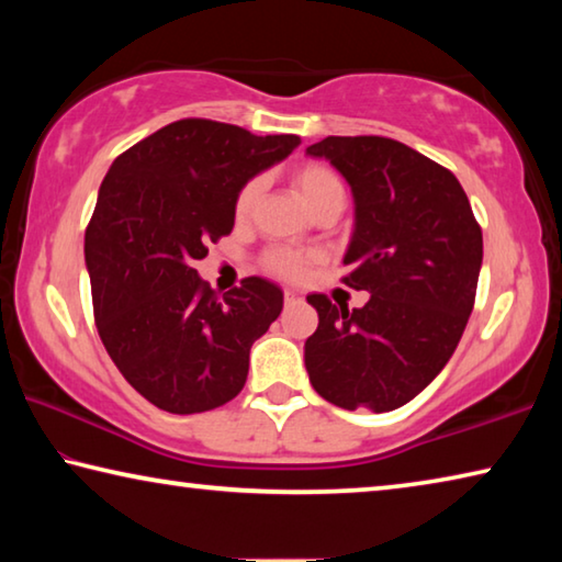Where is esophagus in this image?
<instances>
[{"label":"esophagus","instance_id":"1","mask_svg":"<svg viewBox=\"0 0 562 562\" xmlns=\"http://www.w3.org/2000/svg\"><path fill=\"white\" fill-rule=\"evenodd\" d=\"M302 302V294L294 292V290H284V307H292V304Z\"/></svg>","mask_w":562,"mask_h":562}]
</instances>
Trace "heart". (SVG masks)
Wrapping results in <instances>:
<instances>
[{
	"mask_svg": "<svg viewBox=\"0 0 562 562\" xmlns=\"http://www.w3.org/2000/svg\"><path fill=\"white\" fill-rule=\"evenodd\" d=\"M292 186L297 195L307 203L310 211H315L322 203L341 198L345 201V186H341L339 176L325 164H302L292 170ZM262 178H250L247 183L237 190L235 195V217L237 221H247L258 207L262 198ZM322 260V255L315 250H292V247H274V250L265 252L262 265L265 270L272 272L274 278H282L288 282H300L310 274V270Z\"/></svg>",
	"mask_w": 562,
	"mask_h": 562,
	"instance_id": "heart-1",
	"label": "heart"
}]
</instances>
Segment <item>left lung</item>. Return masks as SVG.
<instances>
[{"mask_svg":"<svg viewBox=\"0 0 562 562\" xmlns=\"http://www.w3.org/2000/svg\"><path fill=\"white\" fill-rule=\"evenodd\" d=\"M351 186L345 284L359 310L310 294L317 331L304 367L329 404L382 414L424 392L459 347L475 302L483 235L449 168L384 136H327L307 148Z\"/></svg>","mask_w":562,"mask_h":562,"instance_id":"left-lung-1","label":"left lung"}]
</instances>
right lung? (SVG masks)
I'll return each instance as SVG.
<instances>
[{"instance_id": "add662e5", "label": "right lung", "mask_w": 562, "mask_h": 562, "mask_svg": "<svg viewBox=\"0 0 562 562\" xmlns=\"http://www.w3.org/2000/svg\"><path fill=\"white\" fill-rule=\"evenodd\" d=\"M297 146L292 133L183 119L103 178L83 240L93 319L123 379L164 412H211L240 394L252 341L280 317L278 284L245 278L217 297L193 262L231 235L237 190Z\"/></svg>"}]
</instances>
